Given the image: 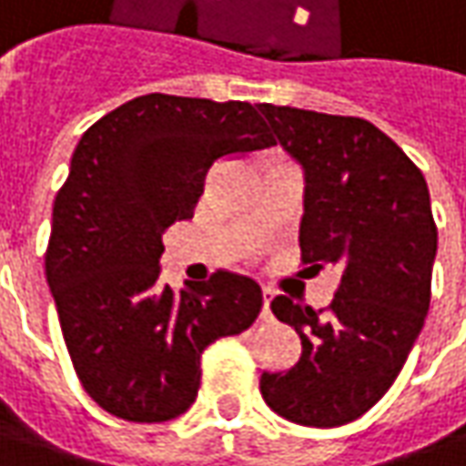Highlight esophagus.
<instances>
[{"instance_id":"obj_1","label":"esophagus","mask_w":466,"mask_h":466,"mask_svg":"<svg viewBox=\"0 0 466 466\" xmlns=\"http://www.w3.org/2000/svg\"><path fill=\"white\" fill-rule=\"evenodd\" d=\"M272 296H275V293H272L269 288H264V290H261V316H269V303H272Z\"/></svg>"}]
</instances>
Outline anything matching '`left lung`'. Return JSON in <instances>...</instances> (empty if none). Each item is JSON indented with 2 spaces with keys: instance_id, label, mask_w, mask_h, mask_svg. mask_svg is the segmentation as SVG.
I'll return each mask as SVG.
<instances>
[{
  "instance_id": "obj_1",
  "label": "left lung",
  "mask_w": 466,
  "mask_h": 466,
  "mask_svg": "<svg viewBox=\"0 0 466 466\" xmlns=\"http://www.w3.org/2000/svg\"><path fill=\"white\" fill-rule=\"evenodd\" d=\"M259 111L303 170V261L342 278L329 311L272 300L303 350L288 370L261 373V397L298 425H345L384 397L425 324L439 248L431 194L402 147L366 118L269 103Z\"/></svg>"
}]
</instances>
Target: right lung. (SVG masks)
Wrapping results in <instances>:
<instances>
[{
	"mask_svg": "<svg viewBox=\"0 0 466 466\" xmlns=\"http://www.w3.org/2000/svg\"><path fill=\"white\" fill-rule=\"evenodd\" d=\"M272 145L251 103L163 93L118 106L77 142L51 212L46 282L77 379L106 412L184 415L207 345L257 319L251 278L215 272L178 293L166 285L160 236L191 220L215 163Z\"/></svg>",
	"mask_w": 466,
	"mask_h": 466,
	"instance_id": "right-lung-1",
	"label": "right lung"
}]
</instances>
